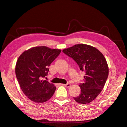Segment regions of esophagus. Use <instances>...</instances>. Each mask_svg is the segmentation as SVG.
I'll return each instance as SVG.
<instances>
[{
  "instance_id": "esophagus-1",
  "label": "esophagus",
  "mask_w": 127,
  "mask_h": 127,
  "mask_svg": "<svg viewBox=\"0 0 127 127\" xmlns=\"http://www.w3.org/2000/svg\"><path fill=\"white\" fill-rule=\"evenodd\" d=\"M63 85L64 86L66 87H69L70 86H71V84L69 83H67V84H63Z\"/></svg>"
}]
</instances>
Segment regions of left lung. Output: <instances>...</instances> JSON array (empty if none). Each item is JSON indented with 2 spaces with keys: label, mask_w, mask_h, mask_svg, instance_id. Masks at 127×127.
Masks as SVG:
<instances>
[{
  "label": "left lung",
  "mask_w": 127,
  "mask_h": 127,
  "mask_svg": "<svg viewBox=\"0 0 127 127\" xmlns=\"http://www.w3.org/2000/svg\"><path fill=\"white\" fill-rule=\"evenodd\" d=\"M63 52L85 72L84 82L79 84L80 94L73 98L81 104L90 103L102 91L108 78L109 67L105 57L95 47L85 44H75Z\"/></svg>",
  "instance_id": "1"
}]
</instances>
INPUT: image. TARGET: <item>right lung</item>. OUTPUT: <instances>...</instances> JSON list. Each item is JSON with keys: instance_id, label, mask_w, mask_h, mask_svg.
Here are the masks:
<instances>
[{"instance_id": "add662e5", "label": "right lung", "mask_w": 127, "mask_h": 127, "mask_svg": "<svg viewBox=\"0 0 127 127\" xmlns=\"http://www.w3.org/2000/svg\"><path fill=\"white\" fill-rule=\"evenodd\" d=\"M61 52L46 46L32 47L22 53L16 63L15 72L24 95L32 102H47L54 95L56 87L43 79L49 66Z\"/></svg>"}]
</instances>
